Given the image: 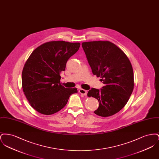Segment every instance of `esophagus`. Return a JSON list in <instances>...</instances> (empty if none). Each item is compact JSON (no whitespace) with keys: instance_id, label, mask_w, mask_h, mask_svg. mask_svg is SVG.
Listing matches in <instances>:
<instances>
[{"instance_id":"obj_1","label":"esophagus","mask_w":159,"mask_h":159,"mask_svg":"<svg viewBox=\"0 0 159 159\" xmlns=\"http://www.w3.org/2000/svg\"><path fill=\"white\" fill-rule=\"evenodd\" d=\"M79 93H81V94H82L83 95H87V91H86V90H84V89H79Z\"/></svg>"}]
</instances>
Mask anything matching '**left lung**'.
I'll list each match as a JSON object with an SVG mask.
<instances>
[{"label":"left lung","mask_w":159,"mask_h":159,"mask_svg":"<svg viewBox=\"0 0 159 159\" xmlns=\"http://www.w3.org/2000/svg\"><path fill=\"white\" fill-rule=\"evenodd\" d=\"M93 75L101 78L104 86L92 88L88 96L97 99L94 113L108 117L118 113L128 101L134 86L133 68L128 57L108 41H93L82 44Z\"/></svg>","instance_id":"1"}]
</instances>
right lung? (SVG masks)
<instances>
[{
	"label": "right lung",
	"instance_id": "add662e5",
	"mask_svg": "<svg viewBox=\"0 0 159 159\" xmlns=\"http://www.w3.org/2000/svg\"><path fill=\"white\" fill-rule=\"evenodd\" d=\"M80 43L52 41L39 46L31 53L22 72L23 92L31 106L40 113L59 111L70 96L77 92L60 83L61 71L68 59L79 50Z\"/></svg>",
	"mask_w": 159,
	"mask_h": 159
}]
</instances>
